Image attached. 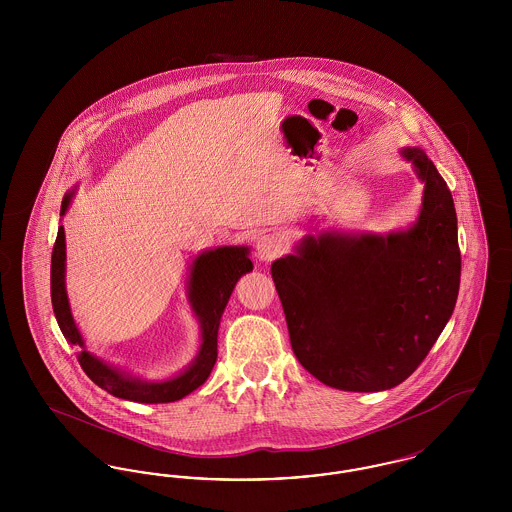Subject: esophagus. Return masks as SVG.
<instances>
[{
	"label": "esophagus",
	"mask_w": 512,
	"mask_h": 512,
	"mask_svg": "<svg viewBox=\"0 0 512 512\" xmlns=\"http://www.w3.org/2000/svg\"><path fill=\"white\" fill-rule=\"evenodd\" d=\"M284 253V242L274 234H263L255 244V255L259 261H274Z\"/></svg>",
	"instance_id": "obj_1"
}]
</instances>
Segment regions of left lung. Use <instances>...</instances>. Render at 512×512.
Masks as SVG:
<instances>
[{
  "label": "left lung",
  "mask_w": 512,
  "mask_h": 512,
  "mask_svg": "<svg viewBox=\"0 0 512 512\" xmlns=\"http://www.w3.org/2000/svg\"><path fill=\"white\" fill-rule=\"evenodd\" d=\"M401 155L424 182L411 228L305 236L295 255L270 267L297 361L336 390L399 386L426 359L457 303L453 195L420 147Z\"/></svg>",
  "instance_id": "1"
}]
</instances>
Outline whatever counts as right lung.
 <instances>
[{
	"instance_id": "obj_1",
	"label": "right lung",
	"mask_w": 512,
	"mask_h": 512,
	"mask_svg": "<svg viewBox=\"0 0 512 512\" xmlns=\"http://www.w3.org/2000/svg\"><path fill=\"white\" fill-rule=\"evenodd\" d=\"M73 192L63 197L61 203V217L67 213ZM65 230L59 226L57 240L51 253V305L57 318V324L71 345H78V363L88 378L98 384L101 390L121 397L126 401L136 403H172L188 393L197 390L211 374L213 366L217 363V336H219L220 317L230 295L236 288V282L244 276L245 272L253 270V263L249 259V247L245 245H226L211 251H205L195 257L190 284H188V297L192 303L195 317L199 320L201 328V345L194 363L184 372L165 382H144L134 376H128L115 366L107 365L105 361L86 351L84 340L74 324L69 297L65 290Z\"/></svg>"
}]
</instances>
